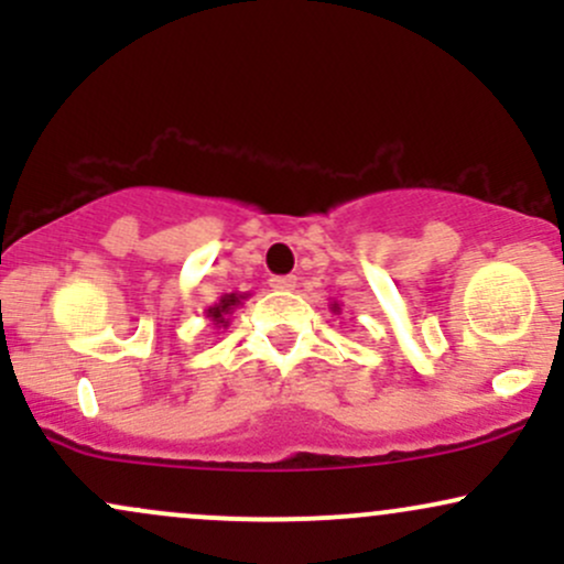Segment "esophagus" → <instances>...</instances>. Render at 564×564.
I'll return each mask as SVG.
<instances>
[{
	"label": "esophagus",
	"mask_w": 564,
	"mask_h": 564,
	"mask_svg": "<svg viewBox=\"0 0 564 564\" xmlns=\"http://www.w3.org/2000/svg\"><path fill=\"white\" fill-rule=\"evenodd\" d=\"M270 286L275 291H294L296 289V275H273L270 278Z\"/></svg>",
	"instance_id": "34e87169"
}]
</instances>
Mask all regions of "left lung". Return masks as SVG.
Segmentation results:
<instances>
[{"label":"left lung","instance_id":"8db88e82","mask_svg":"<svg viewBox=\"0 0 564 564\" xmlns=\"http://www.w3.org/2000/svg\"><path fill=\"white\" fill-rule=\"evenodd\" d=\"M332 310H334V313H339V304H336V302H334V304H332Z\"/></svg>","mask_w":564,"mask_h":564}]
</instances>
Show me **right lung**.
Segmentation results:
<instances>
[{
  "label": "right lung",
  "mask_w": 564,
  "mask_h": 564,
  "mask_svg": "<svg viewBox=\"0 0 564 564\" xmlns=\"http://www.w3.org/2000/svg\"><path fill=\"white\" fill-rule=\"evenodd\" d=\"M243 300H249V294H223V296H219V302H215V307L206 310V318L215 321V326H228L230 313Z\"/></svg>",
  "instance_id": "right-lung-1"
}]
</instances>
